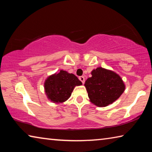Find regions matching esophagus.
<instances>
[{
	"mask_svg": "<svg viewBox=\"0 0 152 152\" xmlns=\"http://www.w3.org/2000/svg\"><path fill=\"white\" fill-rule=\"evenodd\" d=\"M79 80L82 82V84H84V82H85V78H84V76H81L79 77Z\"/></svg>",
	"mask_w": 152,
	"mask_h": 152,
	"instance_id": "esophagus-1",
	"label": "esophagus"
}]
</instances>
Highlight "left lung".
<instances>
[{
	"instance_id": "obj_1",
	"label": "left lung",
	"mask_w": 152,
	"mask_h": 152,
	"mask_svg": "<svg viewBox=\"0 0 152 152\" xmlns=\"http://www.w3.org/2000/svg\"><path fill=\"white\" fill-rule=\"evenodd\" d=\"M92 77L86 80V88L91 101L98 107H106L119 99L125 91L120 76L114 72L102 68L92 71Z\"/></svg>"
}]
</instances>
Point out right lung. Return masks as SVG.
<instances>
[{
  "label": "right lung",
  "mask_w": 152,
  "mask_h": 152,
  "mask_svg": "<svg viewBox=\"0 0 152 152\" xmlns=\"http://www.w3.org/2000/svg\"><path fill=\"white\" fill-rule=\"evenodd\" d=\"M82 84L73 74L61 70L50 76L45 82V91L49 99L53 102H63L71 96L74 87Z\"/></svg>",
  "instance_id": "right-lung-1"
}]
</instances>
